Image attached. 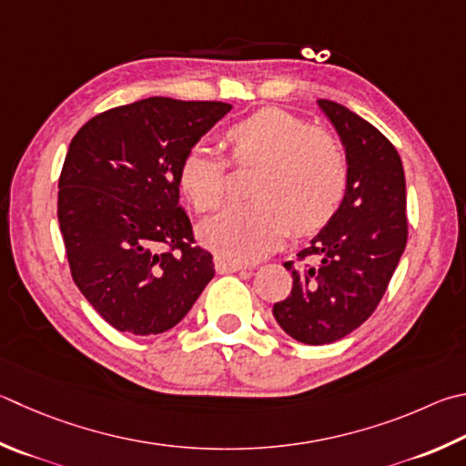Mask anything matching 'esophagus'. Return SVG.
Segmentation results:
<instances>
[{"label":"esophagus","mask_w":466,"mask_h":466,"mask_svg":"<svg viewBox=\"0 0 466 466\" xmlns=\"http://www.w3.org/2000/svg\"><path fill=\"white\" fill-rule=\"evenodd\" d=\"M214 265H216V270L218 273H236V270L244 268V265L240 260H234L230 257H224V255H216L214 257Z\"/></svg>","instance_id":"esophagus-1"}]
</instances>
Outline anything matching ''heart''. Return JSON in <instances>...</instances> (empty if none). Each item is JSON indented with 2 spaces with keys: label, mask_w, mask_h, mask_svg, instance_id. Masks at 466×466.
Listing matches in <instances>:
<instances>
[{
  "label": "heart",
  "mask_w": 466,
  "mask_h": 466,
  "mask_svg": "<svg viewBox=\"0 0 466 466\" xmlns=\"http://www.w3.org/2000/svg\"><path fill=\"white\" fill-rule=\"evenodd\" d=\"M236 167L258 165L252 201L228 208L199 224V238L218 255L248 262L265 257L289 228L299 236L321 230L349 191V158L334 134L306 117L265 107L226 132ZM228 160L198 145L185 152L179 185L198 211H214L226 198Z\"/></svg>",
  "instance_id": "1"
}]
</instances>
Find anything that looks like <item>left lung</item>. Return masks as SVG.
Masks as SVG:
<instances>
[{
    "label": "left lung",
    "mask_w": 466,
    "mask_h": 466,
    "mask_svg": "<svg viewBox=\"0 0 466 466\" xmlns=\"http://www.w3.org/2000/svg\"><path fill=\"white\" fill-rule=\"evenodd\" d=\"M349 158V191L334 218L298 260L285 262L293 287L273 306L277 324L298 342L319 346L350 334L377 309L408 242L405 175L395 147L373 124L319 99Z\"/></svg>",
    "instance_id": "left-lung-1"
}]
</instances>
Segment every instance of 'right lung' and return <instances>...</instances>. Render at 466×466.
Returning <instances> with one entry per match:
<instances>
[{"mask_svg": "<svg viewBox=\"0 0 466 466\" xmlns=\"http://www.w3.org/2000/svg\"><path fill=\"white\" fill-rule=\"evenodd\" d=\"M230 109L147 97L97 114L71 140L58 177L66 260L79 291L120 332H167L216 275L179 206V165Z\"/></svg>", "mask_w": 466, "mask_h": 466, "instance_id": "right-lung-1", "label": "right lung"}]
</instances>
